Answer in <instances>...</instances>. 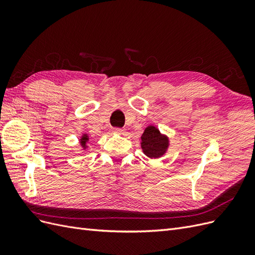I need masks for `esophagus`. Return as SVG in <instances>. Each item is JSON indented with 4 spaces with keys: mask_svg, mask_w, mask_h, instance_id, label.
<instances>
[{
    "mask_svg": "<svg viewBox=\"0 0 255 255\" xmlns=\"http://www.w3.org/2000/svg\"><path fill=\"white\" fill-rule=\"evenodd\" d=\"M114 132L117 133V134H125L126 133V129L125 128H114Z\"/></svg>",
    "mask_w": 255,
    "mask_h": 255,
    "instance_id": "esophagus-1",
    "label": "esophagus"
}]
</instances>
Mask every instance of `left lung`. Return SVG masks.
<instances>
[{
	"mask_svg": "<svg viewBox=\"0 0 255 255\" xmlns=\"http://www.w3.org/2000/svg\"><path fill=\"white\" fill-rule=\"evenodd\" d=\"M168 138L159 133L155 127H148L141 135V148L146 156L157 158L164 155L168 148Z\"/></svg>",
	"mask_w": 255,
	"mask_h": 255,
	"instance_id": "1",
	"label": "left lung"
}]
</instances>
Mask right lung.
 <instances>
[{
	"label": "right lung",
	"instance_id": "right-lung-1",
	"mask_svg": "<svg viewBox=\"0 0 255 255\" xmlns=\"http://www.w3.org/2000/svg\"><path fill=\"white\" fill-rule=\"evenodd\" d=\"M88 139H89V137L87 136V134H84V135L82 136V138H81V140H80V142H81V144H82V146H83V148H84V149H86V148H87V145H86V143H87Z\"/></svg>",
	"mask_w": 255,
	"mask_h": 255
}]
</instances>
